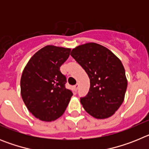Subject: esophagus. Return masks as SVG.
I'll list each match as a JSON object with an SVG mask.
<instances>
[{
    "mask_svg": "<svg viewBox=\"0 0 149 149\" xmlns=\"http://www.w3.org/2000/svg\"><path fill=\"white\" fill-rule=\"evenodd\" d=\"M73 89H74V90L75 91V92H77V89H78V84H76L75 86H74Z\"/></svg>",
    "mask_w": 149,
    "mask_h": 149,
    "instance_id": "obj_1",
    "label": "esophagus"
}]
</instances>
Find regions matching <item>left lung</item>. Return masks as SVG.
Returning <instances> with one entry per match:
<instances>
[{"label": "left lung", "instance_id": "left-lung-1", "mask_svg": "<svg viewBox=\"0 0 149 149\" xmlns=\"http://www.w3.org/2000/svg\"><path fill=\"white\" fill-rule=\"evenodd\" d=\"M71 55L90 80L89 93L81 98L84 110L95 119L112 116L123 103L127 86L121 60L108 48L95 42L77 46Z\"/></svg>", "mask_w": 149, "mask_h": 149}]
</instances>
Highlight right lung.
<instances>
[{
    "label": "right lung",
    "mask_w": 149,
    "mask_h": 149,
    "mask_svg": "<svg viewBox=\"0 0 149 149\" xmlns=\"http://www.w3.org/2000/svg\"><path fill=\"white\" fill-rule=\"evenodd\" d=\"M71 48L47 45L30 59L21 77V95L29 111L39 120L52 122L65 112L73 93L65 87L60 68Z\"/></svg>",
    "instance_id": "obj_1"
}]
</instances>
